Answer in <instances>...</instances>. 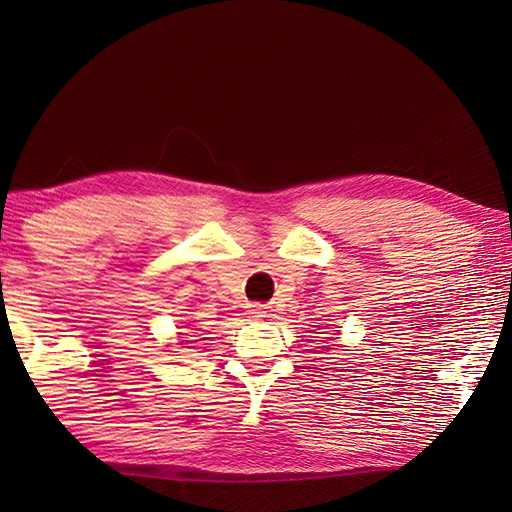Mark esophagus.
Listing matches in <instances>:
<instances>
[{
	"mask_svg": "<svg viewBox=\"0 0 512 512\" xmlns=\"http://www.w3.org/2000/svg\"><path fill=\"white\" fill-rule=\"evenodd\" d=\"M248 314H253L255 319H259V317H266V312H264V308H262V306H250Z\"/></svg>",
	"mask_w": 512,
	"mask_h": 512,
	"instance_id": "obj_1",
	"label": "esophagus"
}]
</instances>
